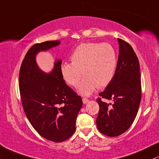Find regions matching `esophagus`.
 <instances>
[{
    "mask_svg": "<svg viewBox=\"0 0 159 159\" xmlns=\"http://www.w3.org/2000/svg\"><path fill=\"white\" fill-rule=\"evenodd\" d=\"M82 100H83V103H84V104H87V103L89 102L88 98H85V97H84L83 98H82Z\"/></svg>",
    "mask_w": 159,
    "mask_h": 159,
    "instance_id": "34e87169",
    "label": "esophagus"
}]
</instances>
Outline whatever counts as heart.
<instances>
[{
    "instance_id": "heart-1",
    "label": "heart",
    "mask_w": 159,
    "mask_h": 159,
    "mask_svg": "<svg viewBox=\"0 0 159 159\" xmlns=\"http://www.w3.org/2000/svg\"><path fill=\"white\" fill-rule=\"evenodd\" d=\"M71 63H63L61 66L62 76L69 85H79L80 93L90 95L96 87H107L114 78L117 67V54L108 43H82L70 57Z\"/></svg>"
}]
</instances>
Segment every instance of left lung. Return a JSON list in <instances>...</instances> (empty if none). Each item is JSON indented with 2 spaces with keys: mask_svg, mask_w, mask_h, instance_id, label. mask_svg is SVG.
Wrapping results in <instances>:
<instances>
[{
  "mask_svg": "<svg viewBox=\"0 0 159 159\" xmlns=\"http://www.w3.org/2000/svg\"><path fill=\"white\" fill-rule=\"evenodd\" d=\"M119 57L116 73L97 102L99 111L96 124L100 132L109 137H116L126 132L138 114L141 99L140 64L138 57L127 42L118 39ZM102 98L112 100L107 104Z\"/></svg>",
  "mask_w": 159,
  "mask_h": 159,
  "instance_id": "1",
  "label": "left lung"
}]
</instances>
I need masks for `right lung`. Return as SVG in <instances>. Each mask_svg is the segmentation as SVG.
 Returning a JSON list of instances; mask_svg holds the SVG:
<instances>
[{
    "mask_svg": "<svg viewBox=\"0 0 159 159\" xmlns=\"http://www.w3.org/2000/svg\"><path fill=\"white\" fill-rule=\"evenodd\" d=\"M61 43L58 40L36 43L28 50L19 71L21 103L29 122L45 139L63 142L75 132L82 99L66 85L61 72V61H57L50 74H45L36 63V54Z\"/></svg>",
    "mask_w": 159,
    "mask_h": 159,
    "instance_id": "1",
    "label": "right lung"
}]
</instances>
